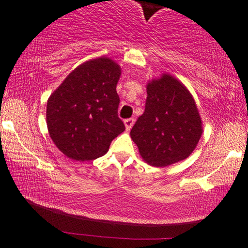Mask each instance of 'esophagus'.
I'll return each mask as SVG.
<instances>
[{"label":"esophagus","mask_w":248,"mask_h":248,"mask_svg":"<svg viewBox=\"0 0 248 248\" xmlns=\"http://www.w3.org/2000/svg\"><path fill=\"white\" fill-rule=\"evenodd\" d=\"M124 124H125V128H126V131H130L134 124V118H127V120L124 121Z\"/></svg>","instance_id":"34e87169"}]
</instances>
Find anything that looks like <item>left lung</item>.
Instances as JSON below:
<instances>
[{"instance_id":"1","label":"left lung","mask_w":248,"mask_h":248,"mask_svg":"<svg viewBox=\"0 0 248 248\" xmlns=\"http://www.w3.org/2000/svg\"><path fill=\"white\" fill-rule=\"evenodd\" d=\"M144 113L131 130L141 157L155 167L184 160L202 135V121L192 94L181 81L162 74L147 84Z\"/></svg>"}]
</instances>
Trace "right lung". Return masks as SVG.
Wrapping results in <instances>:
<instances>
[{"mask_svg":"<svg viewBox=\"0 0 248 248\" xmlns=\"http://www.w3.org/2000/svg\"><path fill=\"white\" fill-rule=\"evenodd\" d=\"M121 66L108 57L76 67L47 101L46 122L54 144L78 161L104 155L125 130L117 115Z\"/></svg>","mask_w":248,"mask_h":248,"instance_id":"add662e5","label":"right lung"}]
</instances>
